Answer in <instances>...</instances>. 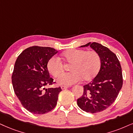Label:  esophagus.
Masks as SVG:
<instances>
[{
	"instance_id": "1",
	"label": "esophagus",
	"mask_w": 133,
	"mask_h": 133,
	"mask_svg": "<svg viewBox=\"0 0 133 133\" xmlns=\"http://www.w3.org/2000/svg\"><path fill=\"white\" fill-rule=\"evenodd\" d=\"M69 88V86H61V89H67V88Z\"/></svg>"
}]
</instances>
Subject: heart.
<instances>
[{
	"label": "heart",
	"instance_id": "heart-1",
	"mask_svg": "<svg viewBox=\"0 0 133 133\" xmlns=\"http://www.w3.org/2000/svg\"><path fill=\"white\" fill-rule=\"evenodd\" d=\"M60 58L71 63L69 73H62L57 79L60 85L70 86L79 82L89 81L99 73L101 66V58L94 50L86 51L83 49H70L64 52ZM47 68L54 76H57L63 71V64L58 58L53 57L49 60Z\"/></svg>",
	"mask_w": 133,
	"mask_h": 133
}]
</instances>
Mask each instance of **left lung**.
<instances>
[{"mask_svg": "<svg viewBox=\"0 0 133 133\" xmlns=\"http://www.w3.org/2000/svg\"><path fill=\"white\" fill-rule=\"evenodd\" d=\"M88 46L100 55L101 66L92 81L83 86V94L77 100V104L83 111L95 114L114 102L122 88L123 76L120 63L114 52L97 42H89L80 47Z\"/></svg>", "mask_w": 133, "mask_h": 133, "instance_id": "8db88e82", "label": "left lung"}]
</instances>
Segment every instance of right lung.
<instances>
[{
	"label": "right lung",
	"mask_w": 133,
	"mask_h": 133,
	"mask_svg": "<svg viewBox=\"0 0 133 133\" xmlns=\"http://www.w3.org/2000/svg\"><path fill=\"white\" fill-rule=\"evenodd\" d=\"M57 52L51 47H30L21 52L15 63L11 76L15 93L24 108L34 114H46L57 105L61 88H43L53 84L47 63Z\"/></svg>",
	"instance_id": "right-lung-1"
}]
</instances>
